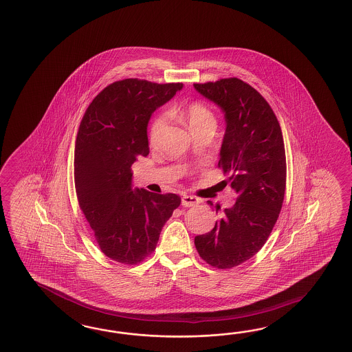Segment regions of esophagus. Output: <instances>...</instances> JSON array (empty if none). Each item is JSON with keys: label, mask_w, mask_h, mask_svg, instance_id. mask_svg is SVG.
I'll list each match as a JSON object with an SVG mask.
<instances>
[{"label": "esophagus", "mask_w": 352, "mask_h": 352, "mask_svg": "<svg viewBox=\"0 0 352 352\" xmlns=\"http://www.w3.org/2000/svg\"><path fill=\"white\" fill-rule=\"evenodd\" d=\"M200 200L195 197H191V195H184L181 199V204L184 206H195L199 204Z\"/></svg>", "instance_id": "34e87169"}]
</instances>
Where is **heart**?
<instances>
[{"instance_id":"1","label":"heart","mask_w":352,"mask_h":352,"mask_svg":"<svg viewBox=\"0 0 352 352\" xmlns=\"http://www.w3.org/2000/svg\"><path fill=\"white\" fill-rule=\"evenodd\" d=\"M182 114H184V118H185L191 131L205 126V125H212V124L215 125V119H214L212 111L201 102L190 104L182 110ZM164 124H166V115L164 114L157 115L153 119V122L149 126V133H148L151 143H155V140H158L161 131L164 129Z\"/></svg>"}]
</instances>
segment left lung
Instances as JSON below:
<instances>
[{
    "instance_id": "8db88e82",
    "label": "left lung",
    "mask_w": 352,
    "mask_h": 352,
    "mask_svg": "<svg viewBox=\"0 0 352 352\" xmlns=\"http://www.w3.org/2000/svg\"><path fill=\"white\" fill-rule=\"evenodd\" d=\"M194 87L224 114L218 166L238 194L212 230L195 237V247L209 265L232 269L261 250L278 221L286 184L283 133L267 101L248 83L224 78Z\"/></svg>"
}]
</instances>
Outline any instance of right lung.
I'll use <instances>...</instances> for the list:
<instances>
[{"label": "right lung", "instance_id": "right-lung-1", "mask_svg": "<svg viewBox=\"0 0 352 352\" xmlns=\"http://www.w3.org/2000/svg\"><path fill=\"white\" fill-rule=\"evenodd\" d=\"M182 83L126 78L92 100L74 147L78 204L109 258L135 265L155 251L164 223L181 204L176 194L133 188L131 164L149 153L147 128Z\"/></svg>", "mask_w": 352, "mask_h": 352}]
</instances>
